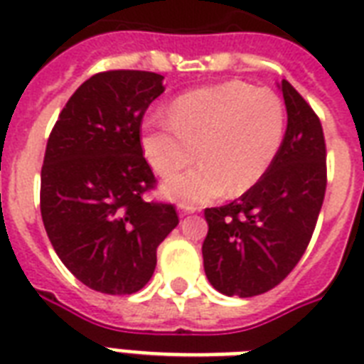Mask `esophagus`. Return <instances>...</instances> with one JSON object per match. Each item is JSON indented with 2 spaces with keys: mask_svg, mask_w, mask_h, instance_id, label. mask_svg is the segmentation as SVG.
Wrapping results in <instances>:
<instances>
[{
  "mask_svg": "<svg viewBox=\"0 0 364 364\" xmlns=\"http://www.w3.org/2000/svg\"><path fill=\"white\" fill-rule=\"evenodd\" d=\"M196 211V208H191V205H179V215L185 217V215H191V213H194Z\"/></svg>",
  "mask_w": 364,
  "mask_h": 364,
  "instance_id": "1",
  "label": "esophagus"
}]
</instances>
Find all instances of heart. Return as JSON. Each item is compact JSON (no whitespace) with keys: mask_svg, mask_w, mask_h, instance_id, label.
Segmentation results:
<instances>
[{"mask_svg":"<svg viewBox=\"0 0 364 364\" xmlns=\"http://www.w3.org/2000/svg\"><path fill=\"white\" fill-rule=\"evenodd\" d=\"M283 134L282 100L268 88L230 81L179 96L170 119L145 121L141 149L160 177L175 175L199 153L200 166L160 188L166 200L193 208L253 188L274 164Z\"/></svg>","mask_w":364,"mask_h":364,"instance_id":"b5f03b06","label":"heart"}]
</instances>
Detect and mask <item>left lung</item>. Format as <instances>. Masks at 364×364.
<instances>
[{"label": "left lung", "instance_id": "left-lung-1", "mask_svg": "<svg viewBox=\"0 0 364 364\" xmlns=\"http://www.w3.org/2000/svg\"><path fill=\"white\" fill-rule=\"evenodd\" d=\"M287 130L274 164L253 188L221 208H208L202 245L210 283L247 299L283 282L310 243L327 188L321 122L287 81L277 82Z\"/></svg>", "mask_w": 364, "mask_h": 364}]
</instances>
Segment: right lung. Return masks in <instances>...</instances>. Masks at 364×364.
I'll return each mask as SVG.
<instances>
[{
  "mask_svg": "<svg viewBox=\"0 0 364 364\" xmlns=\"http://www.w3.org/2000/svg\"><path fill=\"white\" fill-rule=\"evenodd\" d=\"M162 81L151 71L96 73L68 100L47 141L43 225L65 268L100 293L145 287L156 247L179 223L171 204L143 200L154 176L139 128Z\"/></svg>",
  "mask_w": 364,
  "mask_h": 364,
  "instance_id": "right-lung-1",
  "label": "right lung"
}]
</instances>
